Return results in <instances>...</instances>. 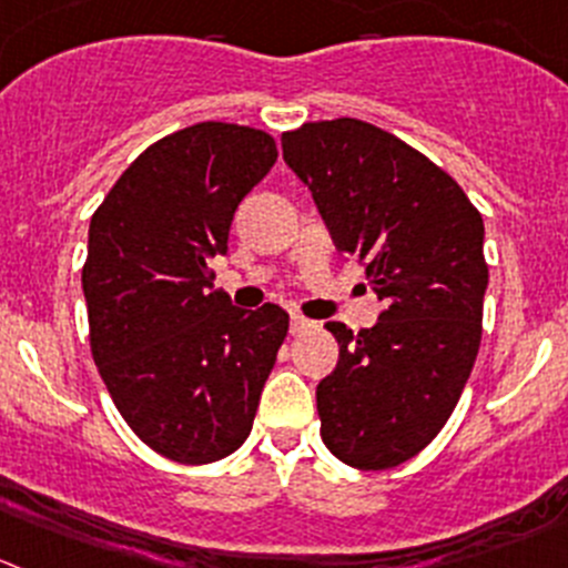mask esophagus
I'll return each mask as SVG.
<instances>
[{"label":"esophagus","mask_w":568,"mask_h":568,"mask_svg":"<svg viewBox=\"0 0 568 568\" xmlns=\"http://www.w3.org/2000/svg\"><path fill=\"white\" fill-rule=\"evenodd\" d=\"M312 326V321H306L304 315H293L290 317V332L293 334H301V332H306V328Z\"/></svg>","instance_id":"34e87169"}]
</instances>
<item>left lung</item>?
Segmentation results:
<instances>
[{"label": "left lung", "mask_w": 568, "mask_h": 568, "mask_svg": "<svg viewBox=\"0 0 568 568\" xmlns=\"http://www.w3.org/2000/svg\"><path fill=\"white\" fill-rule=\"evenodd\" d=\"M339 253L385 304L354 334L326 323L337 368L317 385L321 437L337 460L385 471L429 446L455 413L483 339V214L424 153L362 119L281 136Z\"/></svg>", "instance_id": "8db88e82"}]
</instances>
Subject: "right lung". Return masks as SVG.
<instances>
[{
  "label": "right lung",
  "mask_w": 568,
  "mask_h": 568,
  "mask_svg": "<svg viewBox=\"0 0 568 568\" xmlns=\"http://www.w3.org/2000/svg\"><path fill=\"white\" fill-rule=\"evenodd\" d=\"M275 159L264 131L200 122L150 144L91 217V356L128 426L183 466L245 443L287 337V312L231 306L209 267Z\"/></svg>",
  "instance_id": "right-lung-1"
}]
</instances>
